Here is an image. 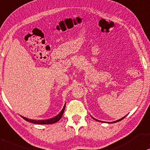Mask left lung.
I'll use <instances>...</instances> for the list:
<instances>
[{
  "label": "left lung",
  "instance_id": "1",
  "mask_svg": "<svg viewBox=\"0 0 150 150\" xmlns=\"http://www.w3.org/2000/svg\"><path fill=\"white\" fill-rule=\"evenodd\" d=\"M125 116H124V117H122V118H121V119H119V120H116V121H114V122H113L112 123H114V122H119V121H120V120H122V119L123 118H125ZM95 119V118H94ZM95 120H96V119H95ZM98 121H99V120H98Z\"/></svg>",
  "mask_w": 150,
  "mask_h": 150
}]
</instances>
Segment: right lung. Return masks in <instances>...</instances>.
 I'll use <instances>...</instances> for the list:
<instances>
[{"label":"right lung","mask_w":150,"mask_h":150,"mask_svg":"<svg viewBox=\"0 0 150 150\" xmlns=\"http://www.w3.org/2000/svg\"><path fill=\"white\" fill-rule=\"evenodd\" d=\"M66 105H64L63 109L62 110V111L57 115H56L55 117H52V118L48 119V120H31V119H28L27 117L21 116L25 120L28 121V122H30L31 123H34V124H39V125H50V124H53V123H55L57 122L61 119V117L63 115L64 109H65Z\"/></svg>","instance_id":"add662e5"}]
</instances>
